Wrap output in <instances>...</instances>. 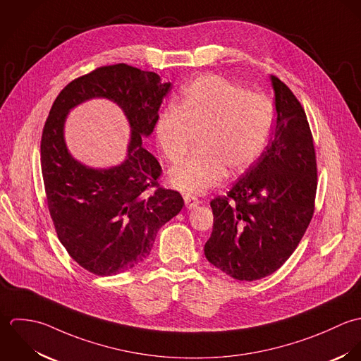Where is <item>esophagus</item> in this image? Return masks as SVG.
Wrapping results in <instances>:
<instances>
[{
  "label": "esophagus",
  "instance_id": "obj_1",
  "mask_svg": "<svg viewBox=\"0 0 361 361\" xmlns=\"http://www.w3.org/2000/svg\"><path fill=\"white\" fill-rule=\"evenodd\" d=\"M184 202H185V207L188 209H192V208H197L200 201L197 197H192V195H184Z\"/></svg>",
  "mask_w": 361,
  "mask_h": 361
}]
</instances>
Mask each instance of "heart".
Wrapping results in <instances>:
<instances>
[{"label":"heart","mask_w":361,"mask_h":361,"mask_svg":"<svg viewBox=\"0 0 361 361\" xmlns=\"http://www.w3.org/2000/svg\"><path fill=\"white\" fill-rule=\"evenodd\" d=\"M274 128L268 97L247 92L219 75H204L166 107L156 140L169 161H180L197 138L198 150L169 171V183L187 194H202L226 176H237L262 153Z\"/></svg>","instance_id":"1"}]
</instances>
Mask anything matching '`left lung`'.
<instances>
[{"label":"left lung","mask_w":361,"mask_h":361,"mask_svg":"<svg viewBox=\"0 0 361 361\" xmlns=\"http://www.w3.org/2000/svg\"><path fill=\"white\" fill-rule=\"evenodd\" d=\"M276 121L267 149L227 195L211 201L214 230L205 257L237 281L278 271L297 248L312 215L317 157L305 111L278 76Z\"/></svg>","instance_id":"left-lung-1"}]
</instances>
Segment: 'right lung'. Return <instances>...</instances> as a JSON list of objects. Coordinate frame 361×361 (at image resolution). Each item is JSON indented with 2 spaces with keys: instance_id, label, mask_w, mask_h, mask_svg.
Listing matches in <instances>:
<instances>
[{
  "instance_id": "add662e5",
  "label": "right lung",
  "mask_w": 361,
  "mask_h": 361,
  "mask_svg": "<svg viewBox=\"0 0 361 361\" xmlns=\"http://www.w3.org/2000/svg\"><path fill=\"white\" fill-rule=\"evenodd\" d=\"M170 86L157 73L114 64L73 79L51 106L40 144L47 207L67 252L93 275H117L142 262L159 228L183 209L180 192L160 187L161 167L142 146ZM93 97L117 102L132 127L128 159L111 169L79 164L63 140L69 110Z\"/></svg>"
}]
</instances>
